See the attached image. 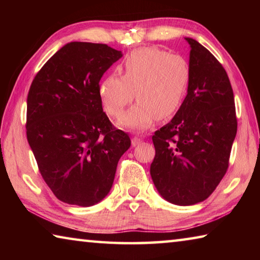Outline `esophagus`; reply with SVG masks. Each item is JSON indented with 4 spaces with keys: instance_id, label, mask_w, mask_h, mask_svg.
I'll return each instance as SVG.
<instances>
[{
    "instance_id": "1",
    "label": "esophagus",
    "mask_w": 260,
    "mask_h": 260,
    "mask_svg": "<svg viewBox=\"0 0 260 260\" xmlns=\"http://www.w3.org/2000/svg\"><path fill=\"white\" fill-rule=\"evenodd\" d=\"M141 142H142V139L138 138V136H134V138L132 139V146H133V147L139 146V144H140Z\"/></svg>"
}]
</instances>
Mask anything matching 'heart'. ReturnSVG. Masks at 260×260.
Returning <instances> with one entry per match:
<instances>
[{"label":"heart","mask_w":260,"mask_h":260,"mask_svg":"<svg viewBox=\"0 0 260 260\" xmlns=\"http://www.w3.org/2000/svg\"><path fill=\"white\" fill-rule=\"evenodd\" d=\"M190 68L182 56L157 47L133 50L121 64V76L109 74L99 85V98L109 116L119 117L135 96L138 101L120 118L131 129L149 128L155 119L178 112L187 94Z\"/></svg>","instance_id":"obj_1"}]
</instances>
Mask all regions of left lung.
Segmentation results:
<instances>
[{
	"mask_svg": "<svg viewBox=\"0 0 260 260\" xmlns=\"http://www.w3.org/2000/svg\"><path fill=\"white\" fill-rule=\"evenodd\" d=\"M187 96L169 124L152 135L156 155L150 166L162 199L192 205L214 191L226 174L237 119L234 94L218 59L191 38Z\"/></svg>",
	"mask_w": 260,
	"mask_h": 260,
	"instance_id": "1",
	"label": "left lung"
}]
</instances>
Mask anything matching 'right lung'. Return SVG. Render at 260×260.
I'll return each instance as SVG.
<instances>
[{
  "instance_id": "right-lung-1",
  "label": "right lung",
  "mask_w": 260,
  "mask_h": 260,
  "mask_svg": "<svg viewBox=\"0 0 260 260\" xmlns=\"http://www.w3.org/2000/svg\"><path fill=\"white\" fill-rule=\"evenodd\" d=\"M121 57L103 43L70 42L30 85L27 141L43 180L64 203L86 208L102 201L131 147L128 134L113 127L99 98L101 78Z\"/></svg>"
}]
</instances>
